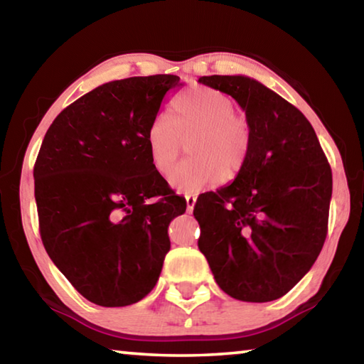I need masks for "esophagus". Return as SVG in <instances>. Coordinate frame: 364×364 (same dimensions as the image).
<instances>
[{
    "label": "esophagus",
    "mask_w": 364,
    "mask_h": 364,
    "mask_svg": "<svg viewBox=\"0 0 364 364\" xmlns=\"http://www.w3.org/2000/svg\"><path fill=\"white\" fill-rule=\"evenodd\" d=\"M196 200H197V197H196L194 194H188V196H186V208H188V212H189V213L194 210Z\"/></svg>",
    "instance_id": "obj_1"
}]
</instances>
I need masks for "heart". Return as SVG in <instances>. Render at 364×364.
Listing matches in <instances>:
<instances>
[{
	"label": "heart",
	"instance_id": "obj_1",
	"mask_svg": "<svg viewBox=\"0 0 364 364\" xmlns=\"http://www.w3.org/2000/svg\"><path fill=\"white\" fill-rule=\"evenodd\" d=\"M189 157L170 171L168 183L181 193L199 191L236 176L247 162L252 133L236 104L218 90L199 86L176 96L168 117L159 115L147 128L152 167L165 175L189 138Z\"/></svg>",
	"mask_w": 364,
	"mask_h": 364
}]
</instances>
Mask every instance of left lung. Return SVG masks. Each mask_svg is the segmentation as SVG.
<instances>
[{"label": "left lung", "instance_id": "left-lung-1", "mask_svg": "<svg viewBox=\"0 0 364 364\" xmlns=\"http://www.w3.org/2000/svg\"><path fill=\"white\" fill-rule=\"evenodd\" d=\"M236 100L252 133L231 184L196 202L199 249L221 291L242 301L282 297L316 262L328 234L332 173L306 117L244 75L200 77Z\"/></svg>", "mask_w": 364, "mask_h": 364}]
</instances>
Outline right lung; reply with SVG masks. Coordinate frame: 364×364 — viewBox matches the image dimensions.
Returning a JSON list of instances; mask_svg holds the SVG:
<instances>
[{
	"instance_id": "obj_1",
	"label": "right lung",
	"mask_w": 364,
	"mask_h": 364,
	"mask_svg": "<svg viewBox=\"0 0 364 364\" xmlns=\"http://www.w3.org/2000/svg\"><path fill=\"white\" fill-rule=\"evenodd\" d=\"M181 85L176 75L104 83L65 107L43 139L33 168L41 241L96 305L127 306L152 291L170 221L186 210L146 143L165 95Z\"/></svg>"
}]
</instances>
